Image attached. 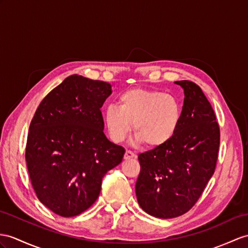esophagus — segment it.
Returning <instances> with one entry per match:
<instances>
[{"instance_id": "esophagus-1", "label": "esophagus", "mask_w": 248, "mask_h": 248, "mask_svg": "<svg viewBox=\"0 0 248 248\" xmlns=\"http://www.w3.org/2000/svg\"><path fill=\"white\" fill-rule=\"evenodd\" d=\"M135 156H136V155H135L134 153L130 152V150H126L125 155H124V159H125V160H129V159L135 158Z\"/></svg>"}]
</instances>
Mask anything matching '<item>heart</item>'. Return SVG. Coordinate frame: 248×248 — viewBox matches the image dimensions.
Instances as JSON below:
<instances>
[{
	"instance_id": "obj_1",
	"label": "heart",
	"mask_w": 248,
	"mask_h": 248,
	"mask_svg": "<svg viewBox=\"0 0 248 248\" xmlns=\"http://www.w3.org/2000/svg\"><path fill=\"white\" fill-rule=\"evenodd\" d=\"M119 106L110 104L104 110V122L114 142H121L131 130L135 139L148 147L162 146L176 134L182 109L171 94L158 90L132 88L119 96Z\"/></svg>"
}]
</instances>
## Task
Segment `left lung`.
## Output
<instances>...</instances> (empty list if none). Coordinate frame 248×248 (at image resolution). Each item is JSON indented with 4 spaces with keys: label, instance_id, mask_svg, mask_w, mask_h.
Returning <instances> with one entry per match:
<instances>
[{
    "label": "left lung",
    "instance_id": "8db88e82",
    "mask_svg": "<svg viewBox=\"0 0 248 248\" xmlns=\"http://www.w3.org/2000/svg\"><path fill=\"white\" fill-rule=\"evenodd\" d=\"M174 83L185 95L178 130L164 145L138 156V203L161 219L182 216L197 203L215 172L220 146L219 124L202 89L190 81Z\"/></svg>",
    "mask_w": 248,
    "mask_h": 248
}]
</instances>
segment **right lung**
<instances>
[{
  "mask_svg": "<svg viewBox=\"0 0 248 248\" xmlns=\"http://www.w3.org/2000/svg\"><path fill=\"white\" fill-rule=\"evenodd\" d=\"M111 85L72 75L41 102L29 126L25 159L38 199L61 217H75L99 198L102 179L125 149L104 135L101 107Z\"/></svg>",
  "mask_w": 248,
  "mask_h": 248,
  "instance_id": "add662e5",
  "label": "right lung"
}]
</instances>
